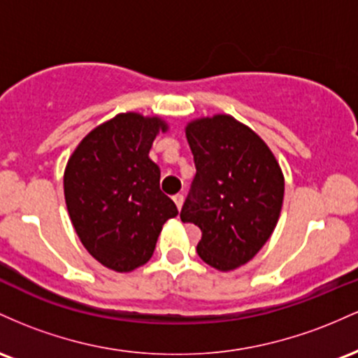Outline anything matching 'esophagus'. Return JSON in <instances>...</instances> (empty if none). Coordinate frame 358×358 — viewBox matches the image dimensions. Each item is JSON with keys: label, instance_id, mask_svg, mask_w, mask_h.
Masks as SVG:
<instances>
[{"label": "esophagus", "instance_id": "1", "mask_svg": "<svg viewBox=\"0 0 358 358\" xmlns=\"http://www.w3.org/2000/svg\"><path fill=\"white\" fill-rule=\"evenodd\" d=\"M172 199H174V203H176V206H178V210H180V208H182V204H184V196L182 194H176Z\"/></svg>", "mask_w": 358, "mask_h": 358}]
</instances>
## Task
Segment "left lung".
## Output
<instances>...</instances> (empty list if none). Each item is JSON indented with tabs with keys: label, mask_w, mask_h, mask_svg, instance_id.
<instances>
[{
	"label": "left lung",
	"mask_w": 358,
	"mask_h": 358,
	"mask_svg": "<svg viewBox=\"0 0 358 358\" xmlns=\"http://www.w3.org/2000/svg\"><path fill=\"white\" fill-rule=\"evenodd\" d=\"M186 138L196 178L180 220L199 227L198 255L228 272L259 254L274 231L284 174L267 143L230 115L192 120Z\"/></svg>",
	"instance_id": "1"
}]
</instances>
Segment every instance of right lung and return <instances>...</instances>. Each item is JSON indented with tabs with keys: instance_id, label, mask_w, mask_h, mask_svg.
<instances>
[{
	"instance_id": "add662e5",
	"label": "right lung",
	"mask_w": 358,
	"mask_h": 358,
	"mask_svg": "<svg viewBox=\"0 0 358 358\" xmlns=\"http://www.w3.org/2000/svg\"><path fill=\"white\" fill-rule=\"evenodd\" d=\"M169 125L160 116L120 113L91 130L64 171L72 227L90 254L115 272H131L154 254L174 201L160 191V169L148 157Z\"/></svg>"
}]
</instances>
